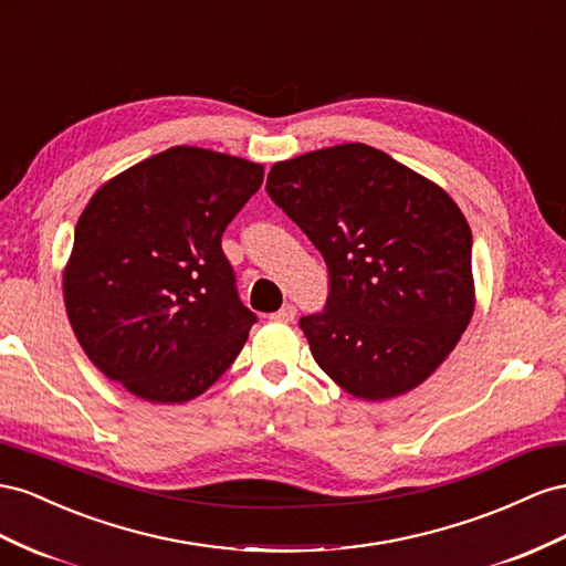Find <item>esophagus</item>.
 Here are the masks:
<instances>
[{"instance_id": "34e87169", "label": "esophagus", "mask_w": 566, "mask_h": 566, "mask_svg": "<svg viewBox=\"0 0 566 566\" xmlns=\"http://www.w3.org/2000/svg\"><path fill=\"white\" fill-rule=\"evenodd\" d=\"M295 316H297V310H295V304H285V307H281L276 314H271V318H276V321H295Z\"/></svg>"}]
</instances>
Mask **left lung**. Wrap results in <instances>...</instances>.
Masks as SVG:
<instances>
[{
  "mask_svg": "<svg viewBox=\"0 0 566 566\" xmlns=\"http://www.w3.org/2000/svg\"><path fill=\"white\" fill-rule=\"evenodd\" d=\"M266 192L328 266L324 312L300 318L321 369L369 402L423 384L473 314L471 228L452 197L361 143L273 164Z\"/></svg>",
  "mask_w": 566,
  "mask_h": 566,
  "instance_id": "8db88e82",
  "label": "left lung"
}]
</instances>
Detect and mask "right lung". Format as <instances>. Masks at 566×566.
<instances>
[{
    "instance_id": "obj_1",
    "label": "right lung",
    "mask_w": 566,
    "mask_h": 566,
    "mask_svg": "<svg viewBox=\"0 0 566 566\" xmlns=\"http://www.w3.org/2000/svg\"><path fill=\"white\" fill-rule=\"evenodd\" d=\"M262 182V164L180 145L93 195L75 223L64 302L106 378L176 405L235 361L256 316L238 297L221 235Z\"/></svg>"
}]
</instances>
